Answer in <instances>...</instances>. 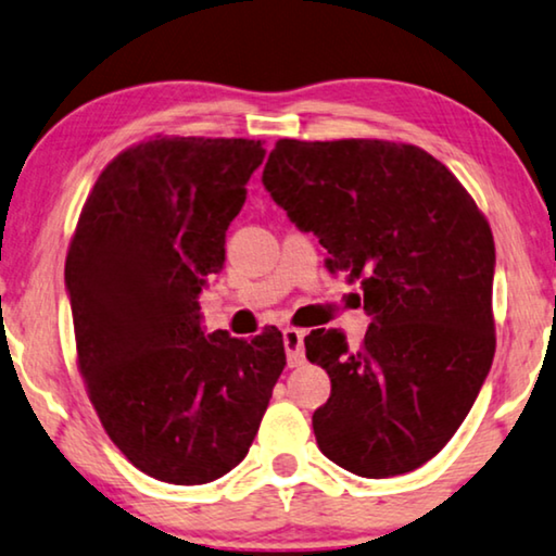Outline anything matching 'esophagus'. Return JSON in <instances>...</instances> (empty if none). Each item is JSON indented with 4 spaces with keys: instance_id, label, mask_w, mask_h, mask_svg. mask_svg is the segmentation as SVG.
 <instances>
[{
    "instance_id": "1",
    "label": "esophagus",
    "mask_w": 556,
    "mask_h": 556,
    "mask_svg": "<svg viewBox=\"0 0 556 556\" xmlns=\"http://www.w3.org/2000/svg\"><path fill=\"white\" fill-rule=\"evenodd\" d=\"M303 331L298 328H286L283 331V345H286V356H288V366H301L305 361L303 353Z\"/></svg>"
}]
</instances>
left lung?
<instances>
[{
  "label": "left lung",
  "mask_w": 556,
  "mask_h": 556,
  "mask_svg": "<svg viewBox=\"0 0 556 556\" xmlns=\"http://www.w3.org/2000/svg\"><path fill=\"white\" fill-rule=\"evenodd\" d=\"M263 185L318 236L331 273L361 280L371 326L358 349L311 331L305 356L331 396L313 414L318 448L386 479L437 456L492 368L494 236L456 175L389 140H278Z\"/></svg>",
  "instance_id": "1"
}]
</instances>
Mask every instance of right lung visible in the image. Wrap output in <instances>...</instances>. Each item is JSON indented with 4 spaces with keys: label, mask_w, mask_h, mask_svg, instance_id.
Returning <instances> with one entry per match:
<instances>
[{
    "label": "right lung",
    "mask_w": 556,
    "mask_h": 556,
    "mask_svg": "<svg viewBox=\"0 0 556 556\" xmlns=\"http://www.w3.org/2000/svg\"><path fill=\"white\" fill-rule=\"evenodd\" d=\"M261 140L155 135L100 173L64 283L77 368L127 462L167 484H207L243 462L286 366L283 333H205L198 295L263 163Z\"/></svg>",
    "instance_id": "right-lung-1"
}]
</instances>
